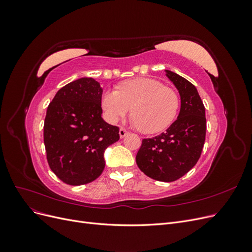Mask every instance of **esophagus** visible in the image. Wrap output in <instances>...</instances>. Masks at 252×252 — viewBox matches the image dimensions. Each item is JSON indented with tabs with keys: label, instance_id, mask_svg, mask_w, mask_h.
Returning a JSON list of instances; mask_svg holds the SVG:
<instances>
[{
	"label": "esophagus",
	"instance_id": "34e87169",
	"mask_svg": "<svg viewBox=\"0 0 252 252\" xmlns=\"http://www.w3.org/2000/svg\"><path fill=\"white\" fill-rule=\"evenodd\" d=\"M119 133H120V136H121V139H123V138H125V136L128 134V131L126 130L125 128H120V131H119Z\"/></svg>",
	"mask_w": 252,
	"mask_h": 252
}]
</instances>
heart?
<instances>
[{"label":"heart","instance_id":"1","mask_svg":"<svg viewBox=\"0 0 252 252\" xmlns=\"http://www.w3.org/2000/svg\"><path fill=\"white\" fill-rule=\"evenodd\" d=\"M104 116L116 124L130 111L131 124L145 133H156L168 127L177 117L180 98L175 91L155 79L139 78L124 82L118 90L107 89L101 97Z\"/></svg>","mask_w":252,"mask_h":252}]
</instances>
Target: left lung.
<instances>
[{"label": "left lung", "mask_w": 252, "mask_h": 252, "mask_svg": "<svg viewBox=\"0 0 252 252\" xmlns=\"http://www.w3.org/2000/svg\"><path fill=\"white\" fill-rule=\"evenodd\" d=\"M165 72L179 90L180 113L165 132L143 140L135 161L147 177L173 182L199 161L205 143L206 117L204 104L193 84L173 71Z\"/></svg>", "instance_id": "8db88e82"}]
</instances>
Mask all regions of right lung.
<instances>
[{"instance_id": "add662e5", "label": "right lung", "mask_w": 252, "mask_h": 252, "mask_svg": "<svg viewBox=\"0 0 252 252\" xmlns=\"http://www.w3.org/2000/svg\"><path fill=\"white\" fill-rule=\"evenodd\" d=\"M103 89L93 78L67 84L49 104L44 144L50 169L68 185L94 181L105 168L104 152L120 139L119 127L103 120Z\"/></svg>"}]
</instances>
